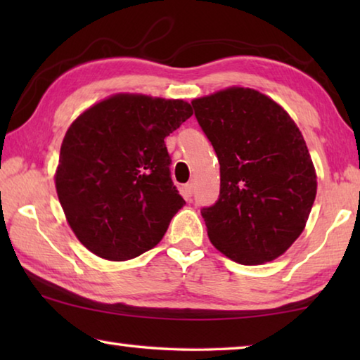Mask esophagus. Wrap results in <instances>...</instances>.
<instances>
[{"label":"esophagus","mask_w":360,"mask_h":360,"mask_svg":"<svg viewBox=\"0 0 360 360\" xmlns=\"http://www.w3.org/2000/svg\"><path fill=\"white\" fill-rule=\"evenodd\" d=\"M193 192H195V182H193V181L187 182V184L184 186V193H186V197H187V198H191L192 195H193Z\"/></svg>","instance_id":"1"}]
</instances>
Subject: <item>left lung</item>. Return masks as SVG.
Instances as JSON below:
<instances>
[{
    "mask_svg": "<svg viewBox=\"0 0 360 360\" xmlns=\"http://www.w3.org/2000/svg\"><path fill=\"white\" fill-rule=\"evenodd\" d=\"M221 165V192L202 208L208 236L229 259L259 265L288 251L316 198L314 167L284 109L252 89L192 101Z\"/></svg>",
    "mask_w": 360,
    "mask_h": 360,
    "instance_id": "left-lung-1",
    "label": "left lung"
}]
</instances>
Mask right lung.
Returning a JSON list of instances; mask_svg holds the SVG:
<instances>
[{"instance_id":"obj_1","label":"right lung","mask_w":360,"mask_h":360,"mask_svg":"<svg viewBox=\"0 0 360 360\" xmlns=\"http://www.w3.org/2000/svg\"><path fill=\"white\" fill-rule=\"evenodd\" d=\"M191 115L182 100L120 94L72 122L56 186L70 227L89 251L129 260L163 238L186 205L172 181L165 138Z\"/></svg>"}]
</instances>
